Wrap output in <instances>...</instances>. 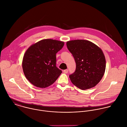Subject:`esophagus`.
<instances>
[{
  "instance_id": "1",
  "label": "esophagus",
  "mask_w": 127,
  "mask_h": 127,
  "mask_svg": "<svg viewBox=\"0 0 127 127\" xmlns=\"http://www.w3.org/2000/svg\"><path fill=\"white\" fill-rule=\"evenodd\" d=\"M63 72H64V73H65V74H67V73H68V69H66V70H65L63 71Z\"/></svg>"
}]
</instances>
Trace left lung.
<instances>
[{"mask_svg": "<svg viewBox=\"0 0 127 127\" xmlns=\"http://www.w3.org/2000/svg\"><path fill=\"white\" fill-rule=\"evenodd\" d=\"M66 45L76 63L75 72L69 76L72 83L81 90L95 86L105 70V58L101 49L85 40L69 41Z\"/></svg>", "mask_w": 127, "mask_h": 127, "instance_id": "left-lung-1", "label": "left lung"}]
</instances>
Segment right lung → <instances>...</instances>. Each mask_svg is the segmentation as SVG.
I'll return each mask as SVG.
<instances>
[{
    "label": "right lung",
    "mask_w": 127,
    "mask_h": 127,
    "mask_svg": "<svg viewBox=\"0 0 127 127\" xmlns=\"http://www.w3.org/2000/svg\"><path fill=\"white\" fill-rule=\"evenodd\" d=\"M64 42L43 39L31 45L24 54L22 67L27 79L36 87L44 88L52 84L62 73L56 66V54Z\"/></svg>",
    "instance_id": "1"
}]
</instances>
